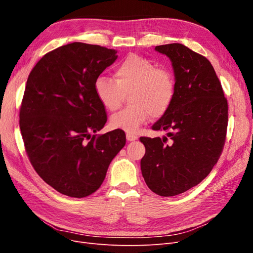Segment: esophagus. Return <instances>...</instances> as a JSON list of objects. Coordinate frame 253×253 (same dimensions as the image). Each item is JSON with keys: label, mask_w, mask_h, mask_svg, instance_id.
<instances>
[{"label": "esophagus", "mask_w": 253, "mask_h": 253, "mask_svg": "<svg viewBox=\"0 0 253 253\" xmlns=\"http://www.w3.org/2000/svg\"><path fill=\"white\" fill-rule=\"evenodd\" d=\"M126 139H127L128 141H135V140L138 139V136L134 135V134H131V133H127V134H126Z\"/></svg>", "instance_id": "obj_1"}]
</instances>
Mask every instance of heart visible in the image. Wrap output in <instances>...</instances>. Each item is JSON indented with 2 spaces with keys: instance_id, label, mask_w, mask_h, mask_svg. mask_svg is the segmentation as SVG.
<instances>
[{
  "instance_id": "b5f03b06",
  "label": "heart",
  "mask_w": 253,
  "mask_h": 253,
  "mask_svg": "<svg viewBox=\"0 0 253 253\" xmlns=\"http://www.w3.org/2000/svg\"><path fill=\"white\" fill-rule=\"evenodd\" d=\"M114 79L100 76L95 81V93L104 109L114 112L127 95L131 103L111 118L114 128L136 133L149 116L159 118L170 109L176 93V80L167 66H156L152 60L132 53L114 71Z\"/></svg>"
}]
</instances>
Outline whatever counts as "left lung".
Returning a JSON list of instances; mask_svg holds the SVG:
<instances>
[{"mask_svg": "<svg viewBox=\"0 0 253 253\" xmlns=\"http://www.w3.org/2000/svg\"><path fill=\"white\" fill-rule=\"evenodd\" d=\"M155 49L172 61L176 93L170 109L152 126L167 136L140 137L145 147L140 166L151 191L174 196L198 185L216 165L226 140L228 102L206 57L179 43Z\"/></svg>", "mask_w": 253, "mask_h": 253, "instance_id": "1", "label": "left lung"}]
</instances>
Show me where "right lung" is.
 <instances>
[{"mask_svg":"<svg viewBox=\"0 0 253 253\" xmlns=\"http://www.w3.org/2000/svg\"><path fill=\"white\" fill-rule=\"evenodd\" d=\"M116 52L74 42L45 53L28 76L20 108L26 154L38 175L64 195L96 192L126 144L122 129L95 134L108 119L95 81Z\"/></svg>","mask_w":253,"mask_h":253,"instance_id":"add662e5","label":"right lung"}]
</instances>
